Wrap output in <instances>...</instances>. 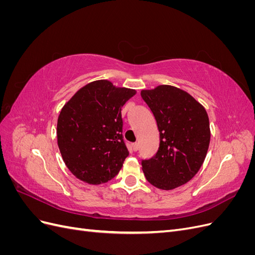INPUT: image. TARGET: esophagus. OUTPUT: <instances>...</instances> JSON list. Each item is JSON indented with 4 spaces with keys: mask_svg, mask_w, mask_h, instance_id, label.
Returning <instances> with one entry per match:
<instances>
[{
    "mask_svg": "<svg viewBox=\"0 0 255 255\" xmlns=\"http://www.w3.org/2000/svg\"><path fill=\"white\" fill-rule=\"evenodd\" d=\"M132 148H133V150H134V151H137L138 149H139V143H138V142H134V143H132Z\"/></svg>",
    "mask_w": 255,
    "mask_h": 255,
    "instance_id": "34e87169",
    "label": "esophagus"
}]
</instances>
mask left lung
Returning <instances> with one entry per match:
<instances>
[{"label": "left lung", "mask_w": 255, "mask_h": 255, "mask_svg": "<svg viewBox=\"0 0 255 255\" xmlns=\"http://www.w3.org/2000/svg\"><path fill=\"white\" fill-rule=\"evenodd\" d=\"M140 96L159 132L156 153L141 159L145 179L159 189L179 187L196 175L206 156L211 138L206 111L187 92L168 85Z\"/></svg>", "instance_id": "left-lung-1"}]
</instances>
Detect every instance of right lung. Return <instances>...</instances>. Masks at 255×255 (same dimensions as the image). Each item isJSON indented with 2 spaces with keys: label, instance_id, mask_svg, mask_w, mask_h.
Returning a JSON list of instances; mask_svg holds the SVG:
<instances>
[{
  "label": "right lung",
  "instance_id": "add662e5",
  "mask_svg": "<svg viewBox=\"0 0 255 255\" xmlns=\"http://www.w3.org/2000/svg\"><path fill=\"white\" fill-rule=\"evenodd\" d=\"M136 94L96 81L81 88L61 110L57 143L73 175L88 184L109 182L118 174L128 151L122 135L121 109Z\"/></svg>",
  "mask_w": 255,
  "mask_h": 255
}]
</instances>
